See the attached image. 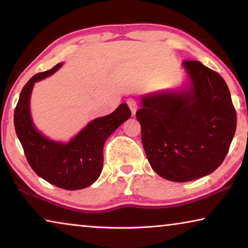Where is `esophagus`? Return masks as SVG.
<instances>
[{
	"label": "esophagus",
	"mask_w": 248,
	"mask_h": 248,
	"mask_svg": "<svg viewBox=\"0 0 248 248\" xmlns=\"http://www.w3.org/2000/svg\"><path fill=\"white\" fill-rule=\"evenodd\" d=\"M127 105H128V107H130L132 114L134 115L135 111H137V109H138V103H137V100L133 99V98H130V99L127 100Z\"/></svg>",
	"instance_id": "obj_1"
}]
</instances>
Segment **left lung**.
Returning <instances> with one entry per match:
<instances>
[{"mask_svg": "<svg viewBox=\"0 0 248 248\" xmlns=\"http://www.w3.org/2000/svg\"><path fill=\"white\" fill-rule=\"evenodd\" d=\"M189 83L142 98L135 114L151 167L171 182L215 171L229 150L237 117L228 86L199 61H184Z\"/></svg>", "mask_w": 248, "mask_h": 248, "instance_id": "left-lung-1", "label": "left lung"}]
</instances>
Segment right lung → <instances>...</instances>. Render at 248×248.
I'll use <instances>...</instances> for the list:
<instances>
[{
  "instance_id": "add662e5",
  "label": "right lung",
  "mask_w": 248,
  "mask_h": 248,
  "mask_svg": "<svg viewBox=\"0 0 248 248\" xmlns=\"http://www.w3.org/2000/svg\"><path fill=\"white\" fill-rule=\"evenodd\" d=\"M62 63L33 76L20 93L15 109V127L30 167L39 177L57 187L76 191L88 187L100 176L104 144L108 137L131 117L126 104L113 113L91 121L69 143L52 141L40 133L30 115V96L33 84L56 72Z\"/></svg>"
}]
</instances>
